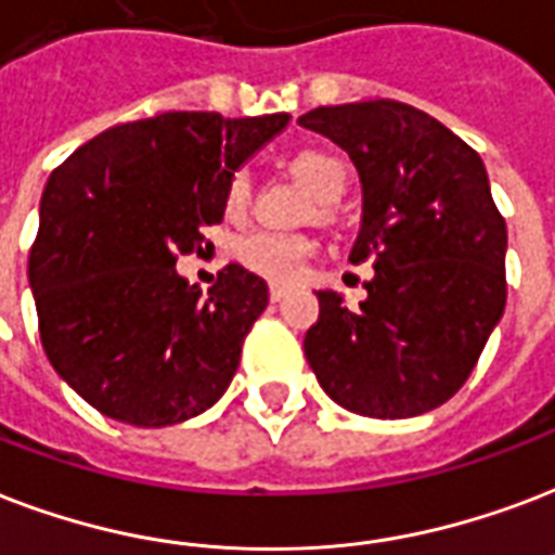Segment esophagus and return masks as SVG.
Masks as SVG:
<instances>
[{
	"mask_svg": "<svg viewBox=\"0 0 555 555\" xmlns=\"http://www.w3.org/2000/svg\"><path fill=\"white\" fill-rule=\"evenodd\" d=\"M287 294V287H282V285H270V299H273V302H279V299H282V296Z\"/></svg>",
	"mask_w": 555,
	"mask_h": 555,
	"instance_id": "1",
	"label": "esophagus"
}]
</instances>
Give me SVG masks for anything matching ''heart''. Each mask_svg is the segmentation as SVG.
I'll list each match as a JSON object with an SVG mask.
<instances>
[{"label":"heart","mask_w":555,"mask_h":555,"mask_svg":"<svg viewBox=\"0 0 555 555\" xmlns=\"http://www.w3.org/2000/svg\"><path fill=\"white\" fill-rule=\"evenodd\" d=\"M294 171L302 183L314 192V197L325 206H332L346 194L349 189V165L344 163V156H337L334 151L325 147H302L294 156ZM249 194H253V183L244 168L232 171L223 189V209L230 218L244 215L249 206ZM314 244L306 235H287V232H270L259 230L241 238L235 256L247 270L259 273V276L270 279V282H294L306 259L311 256Z\"/></svg>","instance_id":"b5f03b06"}]
</instances>
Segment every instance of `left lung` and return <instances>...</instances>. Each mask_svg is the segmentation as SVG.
I'll return each mask as SVG.
<instances>
[{"label": "left lung", "instance_id": "8db88e82", "mask_svg": "<svg viewBox=\"0 0 555 555\" xmlns=\"http://www.w3.org/2000/svg\"><path fill=\"white\" fill-rule=\"evenodd\" d=\"M299 125L337 142L358 168L363 223L349 261H375L361 311L317 291L308 363L352 413H428L463 387L506 306V221L483 159L404 101L317 107Z\"/></svg>", "mask_w": 555, "mask_h": 555}]
</instances>
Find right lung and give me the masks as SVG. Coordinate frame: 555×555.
<instances>
[{
	"label": "right lung",
	"mask_w": 555,
	"mask_h": 555,
	"mask_svg": "<svg viewBox=\"0 0 555 555\" xmlns=\"http://www.w3.org/2000/svg\"><path fill=\"white\" fill-rule=\"evenodd\" d=\"M287 113H156L80 145L46 183L28 282L46 358L109 418L165 428L209 410L268 308V282L227 264L203 294L175 270L223 221V189Z\"/></svg>",
	"instance_id": "add662e5"
}]
</instances>
